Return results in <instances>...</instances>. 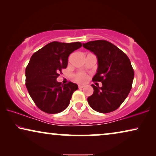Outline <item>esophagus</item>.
<instances>
[{"instance_id":"esophagus-1","label":"esophagus","mask_w":156,"mask_h":156,"mask_svg":"<svg viewBox=\"0 0 156 156\" xmlns=\"http://www.w3.org/2000/svg\"><path fill=\"white\" fill-rule=\"evenodd\" d=\"M78 87H79V89H82L83 87H84V85H82V84H80L78 86Z\"/></svg>"}]
</instances>
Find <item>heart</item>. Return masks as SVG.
I'll list each match as a JSON object with an SVG mask.
<instances>
[{
  "label": "heart",
  "instance_id": "heart-1",
  "mask_svg": "<svg viewBox=\"0 0 156 156\" xmlns=\"http://www.w3.org/2000/svg\"><path fill=\"white\" fill-rule=\"evenodd\" d=\"M87 79H88V75L82 72H78L74 75V80L79 83H84L87 80Z\"/></svg>",
  "mask_w": 156,
  "mask_h": 156
}]
</instances>
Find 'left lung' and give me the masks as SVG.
Instances as JSON below:
<instances>
[{"label": "left lung", "instance_id": "obj_1", "mask_svg": "<svg viewBox=\"0 0 156 156\" xmlns=\"http://www.w3.org/2000/svg\"><path fill=\"white\" fill-rule=\"evenodd\" d=\"M83 47L97 57V72L92 81L101 82L102 87L92 84L93 94L87 98L91 108L100 113L117 109L131 89L134 71L131 61L123 51L104 40L83 43Z\"/></svg>", "mask_w": 156, "mask_h": 156}]
</instances>
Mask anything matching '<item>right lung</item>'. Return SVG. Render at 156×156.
Masks as SVG:
<instances>
[{
    "label": "right lung",
    "instance_id": "right-lung-1",
    "mask_svg": "<svg viewBox=\"0 0 156 156\" xmlns=\"http://www.w3.org/2000/svg\"><path fill=\"white\" fill-rule=\"evenodd\" d=\"M82 46L80 42L55 41L32 55L25 69V85L32 99L42 112L57 114L69 104L77 84L71 82L62 84L56 80L62 69L67 68L69 55Z\"/></svg>",
    "mask_w": 156,
    "mask_h": 156
}]
</instances>
